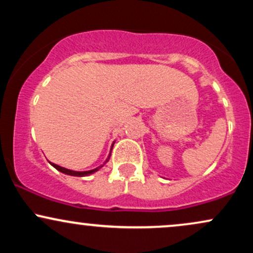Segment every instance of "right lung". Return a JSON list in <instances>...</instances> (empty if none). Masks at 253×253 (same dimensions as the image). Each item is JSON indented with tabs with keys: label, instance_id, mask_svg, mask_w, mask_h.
Wrapping results in <instances>:
<instances>
[{
	"label": "right lung",
	"instance_id": "obj_1",
	"mask_svg": "<svg viewBox=\"0 0 253 253\" xmlns=\"http://www.w3.org/2000/svg\"><path fill=\"white\" fill-rule=\"evenodd\" d=\"M108 159H109V157H108ZM108 159H107V162H108ZM51 164H52V167L56 168V169H57L58 171H60V172L66 173V175H70V176H77V177H83V176L91 175V173L96 172V171H97L98 169H100V168H96V169L89 170V171H72V170L65 169V168L59 167V165H57V164H53V163H51Z\"/></svg>",
	"mask_w": 253,
	"mask_h": 253
}]
</instances>
